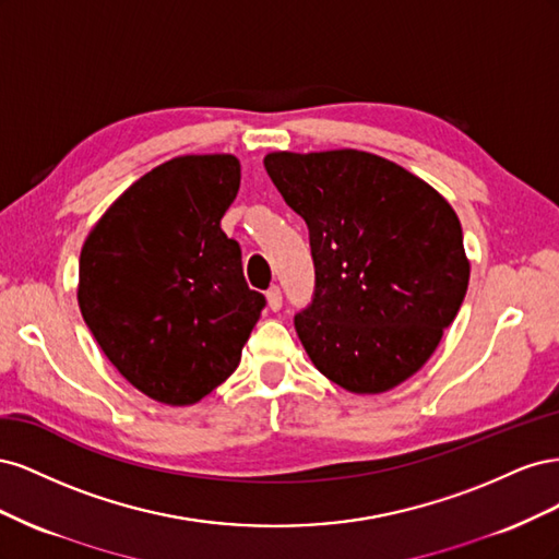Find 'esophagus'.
Wrapping results in <instances>:
<instances>
[{"label":"esophagus","instance_id":"34e87169","mask_svg":"<svg viewBox=\"0 0 559 559\" xmlns=\"http://www.w3.org/2000/svg\"><path fill=\"white\" fill-rule=\"evenodd\" d=\"M265 298H267V308L273 310V312H277V310L282 308V292H280V286H270V289L265 292Z\"/></svg>","mask_w":559,"mask_h":559}]
</instances>
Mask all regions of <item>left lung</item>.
Segmentation results:
<instances>
[{
	"mask_svg": "<svg viewBox=\"0 0 559 559\" xmlns=\"http://www.w3.org/2000/svg\"><path fill=\"white\" fill-rule=\"evenodd\" d=\"M306 218L312 302L294 317L308 357L354 394H380L427 364L468 289L462 224L401 165L357 148L263 158Z\"/></svg>",
	"mask_w": 559,
	"mask_h": 559,
	"instance_id": "left-lung-1",
	"label": "left lung"
}]
</instances>
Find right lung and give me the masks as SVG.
Instances as JSON below:
<instances>
[{
	"mask_svg": "<svg viewBox=\"0 0 559 559\" xmlns=\"http://www.w3.org/2000/svg\"><path fill=\"white\" fill-rule=\"evenodd\" d=\"M240 189L230 154L167 160L118 198L79 259V308L132 386L191 405L228 380L265 296L242 275L222 216Z\"/></svg>",
	"mask_w": 559,
	"mask_h": 559,
	"instance_id": "obj_1",
	"label": "right lung"
}]
</instances>
